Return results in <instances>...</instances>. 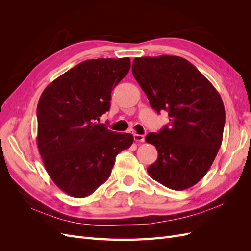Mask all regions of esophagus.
<instances>
[{"mask_svg":"<svg viewBox=\"0 0 251 251\" xmlns=\"http://www.w3.org/2000/svg\"><path fill=\"white\" fill-rule=\"evenodd\" d=\"M144 135H140V134H134V140L138 141V142H143L144 141Z\"/></svg>","mask_w":251,"mask_h":251,"instance_id":"1","label":"esophagus"}]
</instances>
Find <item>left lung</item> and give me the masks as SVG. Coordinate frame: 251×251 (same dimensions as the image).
Wrapping results in <instances>:
<instances>
[{
	"label": "left lung",
	"instance_id": "1",
	"mask_svg": "<svg viewBox=\"0 0 251 251\" xmlns=\"http://www.w3.org/2000/svg\"><path fill=\"white\" fill-rule=\"evenodd\" d=\"M135 79L157 113H169L171 125L149 133L157 160L150 176L174 191H183L205 176L221 147L225 109L216 88L183 57H136Z\"/></svg>",
	"mask_w": 251,
	"mask_h": 251
}]
</instances>
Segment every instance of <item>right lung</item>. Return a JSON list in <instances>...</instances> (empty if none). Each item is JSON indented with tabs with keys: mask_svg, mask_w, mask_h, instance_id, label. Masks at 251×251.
I'll use <instances>...</instances> for the list:
<instances>
[{
	"mask_svg": "<svg viewBox=\"0 0 251 251\" xmlns=\"http://www.w3.org/2000/svg\"><path fill=\"white\" fill-rule=\"evenodd\" d=\"M131 60L88 59L47 86L37 103V148L48 175L75 198L92 195L110 177L115 158L132 146L131 134L97 124Z\"/></svg>",
	"mask_w": 251,
	"mask_h": 251,
	"instance_id": "obj_1",
	"label": "right lung"
}]
</instances>
